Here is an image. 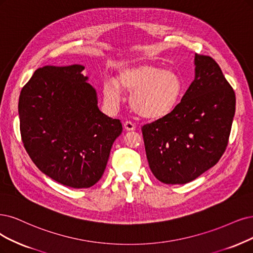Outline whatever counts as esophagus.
<instances>
[{
  "mask_svg": "<svg viewBox=\"0 0 253 253\" xmlns=\"http://www.w3.org/2000/svg\"><path fill=\"white\" fill-rule=\"evenodd\" d=\"M124 128L127 130V131H133V130H135L136 126L132 123V122L126 121L125 123H124Z\"/></svg>",
  "mask_w": 253,
  "mask_h": 253,
  "instance_id": "esophagus-1",
  "label": "esophagus"
}]
</instances>
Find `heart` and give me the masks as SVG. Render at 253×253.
<instances>
[{
	"label": "heart",
	"mask_w": 253,
	"mask_h": 253,
	"mask_svg": "<svg viewBox=\"0 0 253 253\" xmlns=\"http://www.w3.org/2000/svg\"><path fill=\"white\" fill-rule=\"evenodd\" d=\"M131 92L130 105L135 114L145 119L166 117L175 108L182 91V83L175 72L162 70L150 62H139L121 69L117 80L103 84L104 100L110 107H118L121 89Z\"/></svg>",
	"instance_id": "obj_1"
}]
</instances>
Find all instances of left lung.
Here are the masks:
<instances>
[{
	"mask_svg": "<svg viewBox=\"0 0 253 253\" xmlns=\"http://www.w3.org/2000/svg\"><path fill=\"white\" fill-rule=\"evenodd\" d=\"M195 79L180 103L142 128L149 167L167 184H184L216 165L225 151L236 95L219 64L195 54Z\"/></svg>",
	"mask_w": 253,
	"mask_h": 253,
	"instance_id": "8db88e82",
	"label": "left lung"
}]
</instances>
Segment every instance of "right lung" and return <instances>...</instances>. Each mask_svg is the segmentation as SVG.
I'll return each instance as SVG.
<instances>
[{
	"label": "right lung",
	"mask_w": 253,
	"mask_h": 253,
	"mask_svg": "<svg viewBox=\"0 0 253 253\" xmlns=\"http://www.w3.org/2000/svg\"><path fill=\"white\" fill-rule=\"evenodd\" d=\"M83 70L80 64L45 65L34 72L18 100L27 153L43 174L74 189L100 180L123 130L120 120L100 111Z\"/></svg>",
	"instance_id": "1"
}]
</instances>
